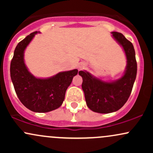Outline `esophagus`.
Returning <instances> with one entry per match:
<instances>
[{
    "instance_id": "1",
    "label": "esophagus",
    "mask_w": 153,
    "mask_h": 153,
    "mask_svg": "<svg viewBox=\"0 0 153 153\" xmlns=\"http://www.w3.org/2000/svg\"><path fill=\"white\" fill-rule=\"evenodd\" d=\"M82 68H84V65H80V66H79V69H82Z\"/></svg>"
}]
</instances>
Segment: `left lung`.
<instances>
[{"mask_svg": "<svg viewBox=\"0 0 153 153\" xmlns=\"http://www.w3.org/2000/svg\"><path fill=\"white\" fill-rule=\"evenodd\" d=\"M111 34L125 53L127 65L124 74L117 80L105 81L86 71L78 73L82 78V89L87 106L100 114L117 111L125 104L137 76V65L133 45L121 33L112 31Z\"/></svg>", "mask_w": 153, "mask_h": 153, "instance_id": "8db88e82", "label": "left lung"}]
</instances>
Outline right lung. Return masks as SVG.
<instances>
[{"instance_id": "1", "label": "right lung", "mask_w": 153, "mask_h": 153, "mask_svg": "<svg viewBox=\"0 0 153 153\" xmlns=\"http://www.w3.org/2000/svg\"><path fill=\"white\" fill-rule=\"evenodd\" d=\"M38 33H31L18 44L10 62V73L15 91L23 105L34 112L45 113L62 104L67 89L78 71L59 72L45 78L31 74L25 64L24 52Z\"/></svg>"}]
</instances>
